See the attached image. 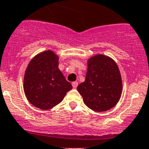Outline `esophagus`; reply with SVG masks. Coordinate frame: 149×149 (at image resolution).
I'll return each instance as SVG.
<instances>
[{"instance_id": "1", "label": "esophagus", "mask_w": 149, "mask_h": 149, "mask_svg": "<svg viewBox=\"0 0 149 149\" xmlns=\"http://www.w3.org/2000/svg\"><path fill=\"white\" fill-rule=\"evenodd\" d=\"M72 88H76L78 86V82H73L72 83Z\"/></svg>"}]
</instances>
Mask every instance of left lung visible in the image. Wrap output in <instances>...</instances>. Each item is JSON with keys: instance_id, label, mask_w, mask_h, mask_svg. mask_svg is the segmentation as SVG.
Instances as JSON below:
<instances>
[{"instance_id": "1", "label": "left lung", "mask_w": 149, "mask_h": 149, "mask_svg": "<svg viewBox=\"0 0 149 149\" xmlns=\"http://www.w3.org/2000/svg\"><path fill=\"white\" fill-rule=\"evenodd\" d=\"M122 79L118 66L110 57L96 54L88 60L86 80L77 90L85 104L98 112L110 110L119 102Z\"/></svg>"}]
</instances>
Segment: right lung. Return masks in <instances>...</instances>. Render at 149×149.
<instances>
[{"label": "right lung", "mask_w": 149, "mask_h": 149, "mask_svg": "<svg viewBox=\"0 0 149 149\" xmlns=\"http://www.w3.org/2000/svg\"><path fill=\"white\" fill-rule=\"evenodd\" d=\"M58 65V56L47 50L35 56L27 66L23 84L25 95L29 102L39 109L54 107L72 89Z\"/></svg>", "instance_id": "right-lung-1"}]
</instances>
